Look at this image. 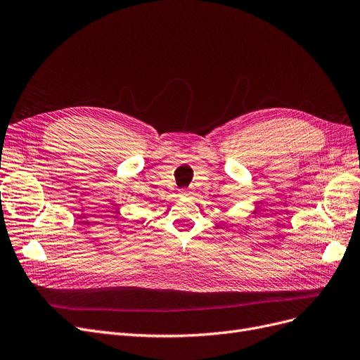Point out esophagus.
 <instances>
[{
    "label": "esophagus",
    "instance_id": "34e87169",
    "mask_svg": "<svg viewBox=\"0 0 360 360\" xmlns=\"http://www.w3.org/2000/svg\"><path fill=\"white\" fill-rule=\"evenodd\" d=\"M193 192H192V189H180V195L181 196H191Z\"/></svg>",
    "mask_w": 360,
    "mask_h": 360
}]
</instances>
